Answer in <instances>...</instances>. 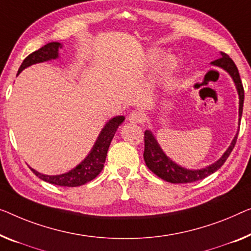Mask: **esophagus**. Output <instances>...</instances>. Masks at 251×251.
I'll return each instance as SVG.
<instances>
[{"label": "esophagus", "mask_w": 251, "mask_h": 251, "mask_svg": "<svg viewBox=\"0 0 251 251\" xmlns=\"http://www.w3.org/2000/svg\"><path fill=\"white\" fill-rule=\"evenodd\" d=\"M128 121L132 124H142L144 122V115L141 111H132L128 116Z\"/></svg>", "instance_id": "34e87169"}]
</instances>
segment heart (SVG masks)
I'll return each mask as SVG.
<instances>
[{
	"label": "heart",
	"mask_w": 251,
	"mask_h": 251,
	"mask_svg": "<svg viewBox=\"0 0 251 251\" xmlns=\"http://www.w3.org/2000/svg\"><path fill=\"white\" fill-rule=\"evenodd\" d=\"M160 54L161 53H160V50H149L143 56V65L151 66L152 64H154V63L158 61ZM176 66H177V61H176L174 56H164L161 61L159 62L158 69H156V74H159V75H164V74L170 73Z\"/></svg>",
	"instance_id": "obj_1"
}]
</instances>
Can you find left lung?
Instances as JSON below:
<instances>
[{
    "label": "left lung",
    "instance_id": "left-lung-1",
    "mask_svg": "<svg viewBox=\"0 0 251 251\" xmlns=\"http://www.w3.org/2000/svg\"><path fill=\"white\" fill-rule=\"evenodd\" d=\"M211 64L221 67L232 77L239 96V123H240L242 108H244L245 91L237 66H235L232 59L229 57V55H226V53H221V58L213 61ZM238 133L239 130L233 137L232 142H231L230 147L226 149V151L223 153L218 161L205 168H201V169H187V168L179 166V164L173 161L163 152L155 136L153 135L151 130L148 129L144 132V161L153 174H155L158 177L168 182H173V184H188V182L201 180V179H204L207 176L214 174L216 170H219L223 166V163L229 158L230 153L232 152L235 142H237Z\"/></svg>",
    "mask_w": 251,
    "mask_h": 251
}]
</instances>
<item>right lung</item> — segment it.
Segmentation results:
<instances>
[{
  "mask_svg": "<svg viewBox=\"0 0 251 251\" xmlns=\"http://www.w3.org/2000/svg\"><path fill=\"white\" fill-rule=\"evenodd\" d=\"M63 47L61 43L57 42H51L48 43L39 48L38 50L33 51L27 57L25 58V61L22 62L20 69L18 71V74H20L22 71L27 67L31 66L37 63H43L47 61H51V59H57L58 58V50ZM125 121L124 116H116V117L111 118L104 124L101 132L99 133V136L97 138L95 144L91 149V151L89 152V154L85 156L84 160L77 164L75 168H73L72 170L67 171L65 174L61 175H44L40 174L38 171H36L32 168H30L33 174L37 177L42 179V180L50 182V184L63 186V187H77L82 186L87 182L91 181L92 179H95L97 176L101 173L103 163L106 161V156L108 149L111 143V140L115 135L116 130L123 122Z\"/></svg>",
  "mask_w": 251,
  "mask_h": 251,
  "instance_id": "right-lung-1",
  "label": "right lung"
}]
</instances>
